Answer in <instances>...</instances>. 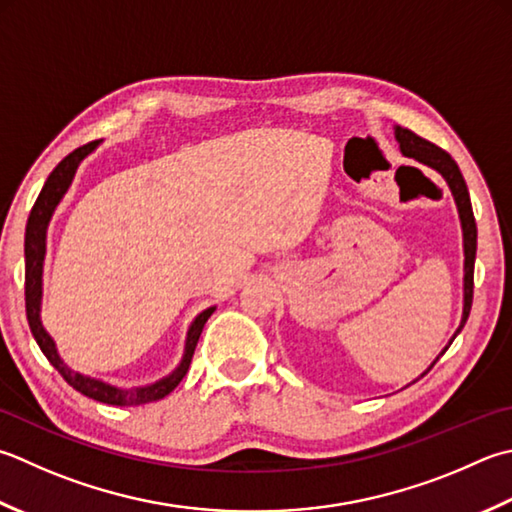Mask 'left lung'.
<instances>
[{"instance_id":"obj_1","label":"left lung","mask_w":512,"mask_h":512,"mask_svg":"<svg viewBox=\"0 0 512 512\" xmlns=\"http://www.w3.org/2000/svg\"><path fill=\"white\" fill-rule=\"evenodd\" d=\"M395 137L399 142V148H402V153L406 157H413V159H417V162L435 168L437 173L446 179V184L450 186V193H453V197H455L459 219H462V230H464V315H462V324H459L457 333L453 335V339H455L459 333H462V328L470 315V306H473V284H475L473 275H475V253H477V224H475L473 206H470L468 188H466V182L462 177V170H459L455 159L450 157L446 150L426 142V139L415 135L413 130L402 128V126L395 128ZM453 339H450V344H453ZM446 350H448V346L442 350V355L446 353ZM435 362H433V366H435Z\"/></svg>"}]
</instances>
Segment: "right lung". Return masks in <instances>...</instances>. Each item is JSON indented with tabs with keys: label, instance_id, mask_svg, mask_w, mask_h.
I'll return each instance as SVG.
<instances>
[{
	"label": "right lung",
	"instance_id": "1",
	"mask_svg": "<svg viewBox=\"0 0 512 512\" xmlns=\"http://www.w3.org/2000/svg\"><path fill=\"white\" fill-rule=\"evenodd\" d=\"M99 142H90L75 148L73 153L66 155L62 162L55 166L53 173L48 175L46 184L39 193L37 202L30 210L28 215V224H26V242H24V255H26V317H28V326L30 333H33L35 342L42 348V353L46 355V359L50 364L57 368V373L62 375L66 382L73 386L77 393H82L95 402L102 404H110V406H139V404H150L157 402V399H164L166 395L173 393L177 388V384L182 382L188 373L190 359H193L195 346L199 342V335H202L204 324L208 322V317L213 315L215 308H206L204 313H199L195 317V322L190 324L188 337H186V350H184V359L173 373L168 377L159 379V382L144 386V388H117L99 382V379H90L86 375H79L75 370H70L62 357L57 355L55 342L50 339V335L44 330L42 322H39V304H42V264H44V253H46V228L50 217H53L57 204L62 202V197L66 195V190L73 182L75 170L79 166V162L88 155L93 153Z\"/></svg>",
	"mask_w": 512,
	"mask_h": 512
}]
</instances>
